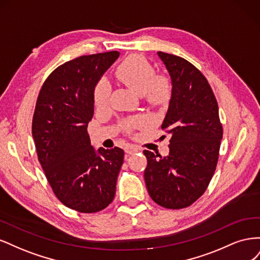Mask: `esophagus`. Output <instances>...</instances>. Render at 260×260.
I'll use <instances>...</instances> for the list:
<instances>
[{"label":"esophagus","instance_id":"esophagus-1","mask_svg":"<svg viewBox=\"0 0 260 260\" xmlns=\"http://www.w3.org/2000/svg\"><path fill=\"white\" fill-rule=\"evenodd\" d=\"M140 151H141V148L136 146V145H128L127 147H125V153L130 154V155L131 154H136V153H138Z\"/></svg>","mask_w":260,"mask_h":260}]
</instances>
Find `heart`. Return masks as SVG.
<instances>
[{
    "instance_id": "b5f03b06",
    "label": "heart",
    "mask_w": 260,
    "mask_h": 260,
    "mask_svg": "<svg viewBox=\"0 0 260 260\" xmlns=\"http://www.w3.org/2000/svg\"><path fill=\"white\" fill-rule=\"evenodd\" d=\"M120 79L140 94L153 102H160L168 94V82L164 77L155 76V70L147 60L140 56H131L123 60L117 72ZM112 85L106 78L96 83L94 89V102L98 107H104L109 103ZM148 123L144 116L132 118L128 121V128H139Z\"/></svg>"
}]
</instances>
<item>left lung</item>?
Wrapping results in <instances>:
<instances>
[{
	"label": "left lung",
	"mask_w": 260,
	"mask_h": 260,
	"mask_svg": "<svg viewBox=\"0 0 260 260\" xmlns=\"http://www.w3.org/2000/svg\"><path fill=\"white\" fill-rule=\"evenodd\" d=\"M157 55L171 80V98L161 124L171 138L167 156L144 151V180L156 204L180 209L206 191L217 166L222 125L214 92L200 70L176 55Z\"/></svg>",
	"instance_id": "left-lung-1"
}]
</instances>
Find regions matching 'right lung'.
<instances>
[{
	"mask_svg": "<svg viewBox=\"0 0 260 260\" xmlns=\"http://www.w3.org/2000/svg\"><path fill=\"white\" fill-rule=\"evenodd\" d=\"M118 57L113 51L65 62L48 77L37 100L32 137L39 161L56 198L84 214L113 202L123 162L121 148L95 149L88 135L94 89Z\"/></svg>",
	"mask_w": 260,
	"mask_h": 260,
	"instance_id": "obj_1",
	"label": "right lung"
}]
</instances>
